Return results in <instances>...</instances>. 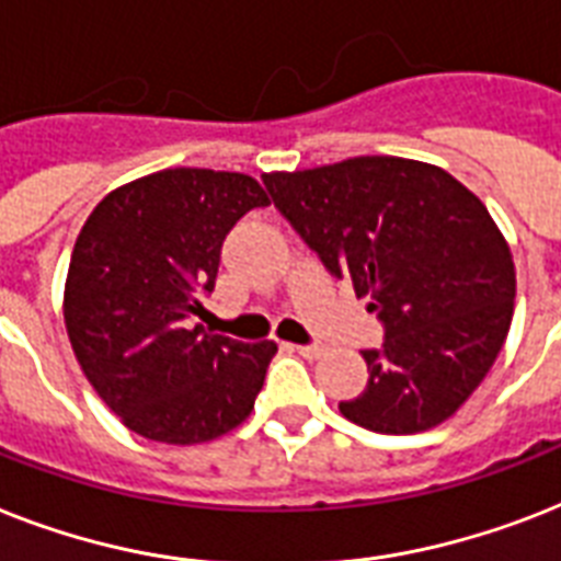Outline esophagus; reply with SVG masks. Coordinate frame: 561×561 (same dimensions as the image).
Masks as SVG:
<instances>
[{
    "instance_id": "1",
    "label": "esophagus",
    "mask_w": 561,
    "mask_h": 561,
    "mask_svg": "<svg viewBox=\"0 0 561 561\" xmlns=\"http://www.w3.org/2000/svg\"><path fill=\"white\" fill-rule=\"evenodd\" d=\"M290 352H296V354H302L305 359H317V357H322V348L320 345H288Z\"/></svg>"
}]
</instances>
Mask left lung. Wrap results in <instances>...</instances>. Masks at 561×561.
I'll return each mask as SVG.
<instances>
[{"label": "left lung", "mask_w": 561, "mask_h": 561, "mask_svg": "<svg viewBox=\"0 0 561 561\" xmlns=\"http://www.w3.org/2000/svg\"><path fill=\"white\" fill-rule=\"evenodd\" d=\"M262 181L328 271L368 296L386 325L383 348L363 352L366 391L340 412L380 435L449 421L493 368L516 308L513 253L484 202L435 163L394 154Z\"/></svg>", "instance_id": "8db88e82"}]
</instances>
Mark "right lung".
<instances>
[{"instance_id": "right-lung-1", "label": "right lung", "mask_w": 561, "mask_h": 561, "mask_svg": "<svg viewBox=\"0 0 561 561\" xmlns=\"http://www.w3.org/2000/svg\"><path fill=\"white\" fill-rule=\"evenodd\" d=\"M271 198L244 172L175 167L117 186L77 236L62 290L75 357L126 430L158 444L216 440L248 421L279 345L204 334L221 241Z\"/></svg>"}]
</instances>
